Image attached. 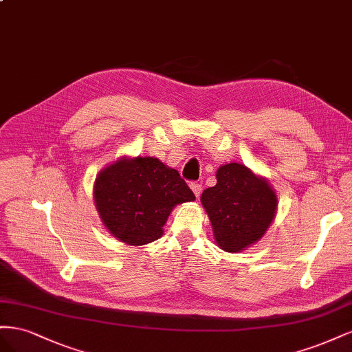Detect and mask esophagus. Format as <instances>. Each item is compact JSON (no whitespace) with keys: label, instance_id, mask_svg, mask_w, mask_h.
Here are the masks:
<instances>
[{"label":"esophagus","instance_id":"1","mask_svg":"<svg viewBox=\"0 0 352 352\" xmlns=\"http://www.w3.org/2000/svg\"><path fill=\"white\" fill-rule=\"evenodd\" d=\"M190 188L193 190V193L196 195V197H199V196H200V193H202V184L197 183V182L190 183Z\"/></svg>","mask_w":352,"mask_h":352}]
</instances>
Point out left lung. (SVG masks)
<instances>
[{"label":"left lung","mask_w":352,"mask_h":352,"mask_svg":"<svg viewBox=\"0 0 352 352\" xmlns=\"http://www.w3.org/2000/svg\"><path fill=\"white\" fill-rule=\"evenodd\" d=\"M200 200L215 242L227 252H240L263 237L277 208L274 190L265 179L234 162L217 170V184L204 190Z\"/></svg>","instance_id":"left-lung-1"}]
</instances>
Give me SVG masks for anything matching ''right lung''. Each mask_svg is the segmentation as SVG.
Here are the masks:
<instances>
[{
  "instance_id": "add662e5",
  "label": "right lung",
  "mask_w": 352,
  "mask_h": 352,
  "mask_svg": "<svg viewBox=\"0 0 352 352\" xmlns=\"http://www.w3.org/2000/svg\"><path fill=\"white\" fill-rule=\"evenodd\" d=\"M195 199L177 170L156 157L119 159L98 174L94 186L104 227L134 246L159 239L173 208Z\"/></svg>"
}]
</instances>
